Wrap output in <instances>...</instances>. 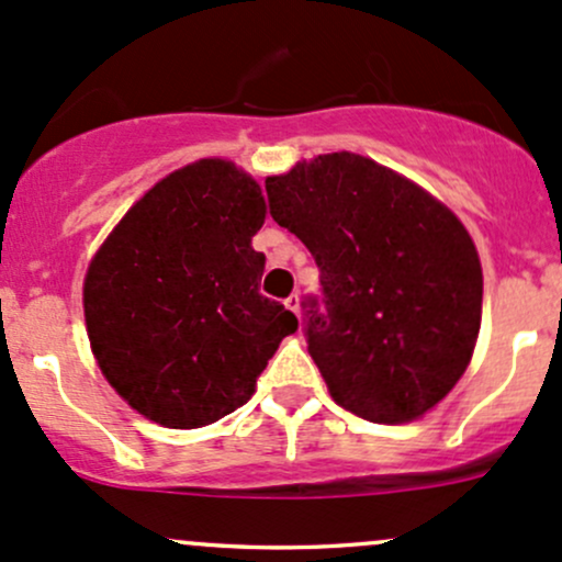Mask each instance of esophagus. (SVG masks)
<instances>
[{"label":"esophagus","mask_w":562,"mask_h":562,"mask_svg":"<svg viewBox=\"0 0 562 562\" xmlns=\"http://www.w3.org/2000/svg\"><path fill=\"white\" fill-rule=\"evenodd\" d=\"M283 305H286L289 311L294 313V316H300V294H297V292H294V294H289V297L283 300Z\"/></svg>","instance_id":"esophagus-1"}]
</instances>
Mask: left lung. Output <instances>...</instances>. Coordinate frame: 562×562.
I'll return each instance as SVG.
<instances>
[{
    "label": "left lung",
    "mask_w": 562,
    "mask_h": 562,
    "mask_svg": "<svg viewBox=\"0 0 562 562\" xmlns=\"http://www.w3.org/2000/svg\"><path fill=\"white\" fill-rule=\"evenodd\" d=\"M265 190L322 270L327 313L307 311L305 335L331 400L372 424L424 418L480 335L482 265L463 222L356 153L294 162Z\"/></svg>",
    "instance_id": "8db88e82"
}]
</instances>
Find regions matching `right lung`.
<instances>
[{
    "label": "right lung",
    "instance_id": "right-lung-1",
    "mask_svg": "<svg viewBox=\"0 0 562 562\" xmlns=\"http://www.w3.org/2000/svg\"><path fill=\"white\" fill-rule=\"evenodd\" d=\"M262 187L231 160L177 168L125 211L88 265L82 307L101 375L138 415L201 428L251 400L297 329L259 294Z\"/></svg>",
    "mask_w": 562,
    "mask_h": 562
}]
</instances>
